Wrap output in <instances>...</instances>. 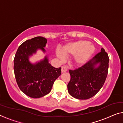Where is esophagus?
Returning <instances> with one entry per match:
<instances>
[{"instance_id":"esophagus-1","label":"esophagus","mask_w":123,"mask_h":123,"mask_svg":"<svg viewBox=\"0 0 123 123\" xmlns=\"http://www.w3.org/2000/svg\"><path fill=\"white\" fill-rule=\"evenodd\" d=\"M67 71V68L66 66H62L61 68L62 72H65Z\"/></svg>"}]
</instances>
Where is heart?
Masks as SVG:
<instances>
[{
    "mask_svg": "<svg viewBox=\"0 0 123 123\" xmlns=\"http://www.w3.org/2000/svg\"><path fill=\"white\" fill-rule=\"evenodd\" d=\"M94 46L86 40H78L68 43L62 49V52L67 56H73V63L80 66L85 64L94 52ZM56 55L63 60L64 56L61 52L57 51Z\"/></svg>",
    "mask_w": 123,
    "mask_h": 123,
    "instance_id": "1",
    "label": "heart"
}]
</instances>
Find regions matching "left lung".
<instances>
[{
	"instance_id": "obj_1",
	"label": "left lung",
	"mask_w": 123,
	"mask_h": 123,
	"mask_svg": "<svg viewBox=\"0 0 123 123\" xmlns=\"http://www.w3.org/2000/svg\"><path fill=\"white\" fill-rule=\"evenodd\" d=\"M109 58L103 48L92 59L74 70L69 69L71 80L67 85L69 94L78 99L94 96L104 85L108 72ZM99 64L98 67L96 66Z\"/></svg>"
}]
</instances>
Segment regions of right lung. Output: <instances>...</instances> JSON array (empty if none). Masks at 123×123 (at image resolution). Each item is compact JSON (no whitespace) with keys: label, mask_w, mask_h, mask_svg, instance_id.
Returning a JSON list of instances; mask_svg holds the SVG:
<instances>
[{"label":"right lung","mask_w":123,"mask_h":123,"mask_svg":"<svg viewBox=\"0 0 123 123\" xmlns=\"http://www.w3.org/2000/svg\"><path fill=\"white\" fill-rule=\"evenodd\" d=\"M47 40L37 36L21 44L14 60L15 79L20 90L27 96L38 98L49 94L54 82L61 74V68H55L49 63L47 56L38 63H31L29 57L37 49L45 52Z\"/></svg>","instance_id":"right-lung-1"}]
</instances>
